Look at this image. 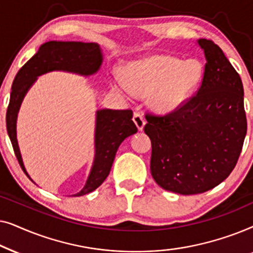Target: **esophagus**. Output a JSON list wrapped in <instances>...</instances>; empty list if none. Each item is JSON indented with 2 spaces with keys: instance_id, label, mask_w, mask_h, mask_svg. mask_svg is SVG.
<instances>
[{
  "instance_id": "obj_1",
  "label": "esophagus",
  "mask_w": 253,
  "mask_h": 253,
  "mask_svg": "<svg viewBox=\"0 0 253 253\" xmlns=\"http://www.w3.org/2000/svg\"><path fill=\"white\" fill-rule=\"evenodd\" d=\"M132 120H133L134 124H136V126H137L138 130L141 131V130L144 129V126H145V120H144V117L141 116L139 113H134Z\"/></svg>"
}]
</instances>
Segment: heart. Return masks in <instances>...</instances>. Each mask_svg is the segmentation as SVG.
I'll list each match as a JSON object with an SVG mask.
<instances>
[{"label":"heart","instance_id":"1","mask_svg":"<svg viewBox=\"0 0 253 253\" xmlns=\"http://www.w3.org/2000/svg\"><path fill=\"white\" fill-rule=\"evenodd\" d=\"M127 78L114 75L110 86L127 99L136 92L148 95L151 108L158 114H171L195 95L204 77V65L195 58L183 61L168 55H153L132 62L126 68Z\"/></svg>","mask_w":253,"mask_h":253}]
</instances>
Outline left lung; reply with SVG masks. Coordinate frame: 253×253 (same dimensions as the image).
<instances>
[{
	"label": "left lung",
	"instance_id": "8db88e82",
	"mask_svg": "<svg viewBox=\"0 0 253 253\" xmlns=\"http://www.w3.org/2000/svg\"><path fill=\"white\" fill-rule=\"evenodd\" d=\"M197 43L206 58L197 94L171 114H148L144 127L152 143L154 181L185 196L223 182L236 166L247 134L240 75L213 41L199 39Z\"/></svg>",
	"mask_w": 253,
	"mask_h": 253
}]
</instances>
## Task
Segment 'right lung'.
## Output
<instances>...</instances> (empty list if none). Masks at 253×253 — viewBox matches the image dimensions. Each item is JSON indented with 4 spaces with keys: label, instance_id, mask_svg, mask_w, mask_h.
<instances>
[{
    "label": "right lung",
    "instance_id": "right-lung-1",
    "mask_svg": "<svg viewBox=\"0 0 253 253\" xmlns=\"http://www.w3.org/2000/svg\"><path fill=\"white\" fill-rule=\"evenodd\" d=\"M103 61L102 49L98 43L76 41H48L20 68L12 83L10 102L6 110V131L20 167L31 181L20 154L17 140V117L26 93L39 76L48 72L63 71L88 77L96 74ZM137 132L131 110L98 109L95 113L94 160L86 183L81 191L72 195L79 197L94 191L109 175L116 152L121 143Z\"/></svg>",
    "mask_w": 253,
    "mask_h": 253
}]
</instances>
